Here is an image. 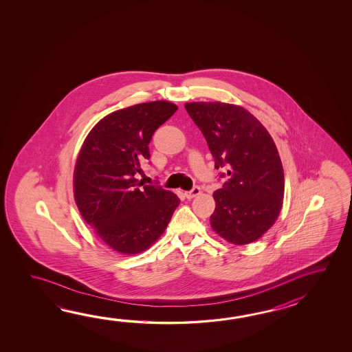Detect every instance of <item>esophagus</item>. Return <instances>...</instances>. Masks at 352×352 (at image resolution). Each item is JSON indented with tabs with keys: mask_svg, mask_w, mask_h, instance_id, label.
Masks as SVG:
<instances>
[{
	"mask_svg": "<svg viewBox=\"0 0 352 352\" xmlns=\"http://www.w3.org/2000/svg\"><path fill=\"white\" fill-rule=\"evenodd\" d=\"M201 192V188L199 186H194L190 191H186L185 192V196H186V199L188 200H191V199H194L195 196H197V195H200Z\"/></svg>",
	"mask_w": 352,
	"mask_h": 352,
	"instance_id": "obj_1",
	"label": "esophagus"
}]
</instances>
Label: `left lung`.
Listing matches in <instances>:
<instances>
[{
  "label": "left lung",
  "instance_id": "1",
  "mask_svg": "<svg viewBox=\"0 0 352 352\" xmlns=\"http://www.w3.org/2000/svg\"><path fill=\"white\" fill-rule=\"evenodd\" d=\"M200 128L215 168L228 177L214 192L210 224L235 245L259 239L277 220L285 196V173L274 141L253 114L221 102L185 104Z\"/></svg>",
  "mask_w": 352,
  "mask_h": 352
}]
</instances>
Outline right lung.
Masks as SVG:
<instances>
[{
	"label": "right lung",
	"instance_id": "right-lung-1",
	"mask_svg": "<svg viewBox=\"0 0 352 352\" xmlns=\"http://www.w3.org/2000/svg\"><path fill=\"white\" fill-rule=\"evenodd\" d=\"M177 105H132L99 120L87 135L74 170V197L82 219L122 254H138L165 232L179 199L135 179L150 160L148 144Z\"/></svg>",
	"mask_w": 352,
	"mask_h": 352
}]
</instances>
